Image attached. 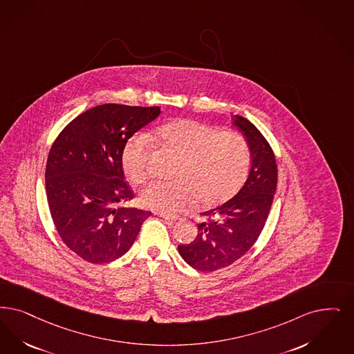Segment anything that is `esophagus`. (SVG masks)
Listing matches in <instances>:
<instances>
[{
	"label": "esophagus",
	"mask_w": 354,
	"mask_h": 354,
	"mask_svg": "<svg viewBox=\"0 0 354 354\" xmlns=\"http://www.w3.org/2000/svg\"><path fill=\"white\" fill-rule=\"evenodd\" d=\"M160 217L162 218H165V220H167V221H178V220H180L179 217H176V216H170V214H166V213H160Z\"/></svg>",
	"instance_id": "1"
}]
</instances>
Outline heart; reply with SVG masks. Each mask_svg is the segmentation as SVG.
<instances>
[{
    "label": "heart",
    "instance_id": "heart-1",
    "mask_svg": "<svg viewBox=\"0 0 354 354\" xmlns=\"http://www.w3.org/2000/svg\"><path fill=\"white\" fill-rule=\"evenodd\" d=\"M162 147L178 156L167 182H154L142 191L145 208L172 214L196 201L213 208L232 198L245 182L250 167V149L237 131L191 118H180L158 127L154 133ZM150 140L145 134L130 137L121 151V165L129 180L141 184L149 176Z\"/></svg>",
    "mask_w": 354,
    "mask_h": 354
}]
</instances>
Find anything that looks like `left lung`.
Masks as SVG:
<instances>
[{"instance_id": "8db88e82", "label": "left lung", "mask_w": 354, "mask_h": 354, "mask_svg": "<svg viewBox=\"0 0 354 354\" xmlns=\"http://www.w3.org/2000/svg\"><path fill=\"white\" fill-rule=\"evenodd\" d=\"M233 125L240 129L249 143V176L227 203L201 213L204 220L198 224L195 240L178 246L184 261L204 272L227 268L250 250L265 227L277 189L278 169L269 142L241 115L233 118Z\"/></svg>"}]
</instances>
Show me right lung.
<instances>
[{"instance_id": "obj_1", "label": "right lung", "mask_w": 354, "mask_h": 354, "mask_svg": "<svg viewBox=\"0 0 354 354\" xmlns=\"http://www.w3.org/2000/svg\"><path fill=\"white\" fill-rule=\"evenodd\" d=\"M160 114L159 106L104 104L79 114L53 143L46 165L48 208L60 239L91 263L122 257L151 212L127 208L125 142Z\"/></svg>"}]
</instances>
